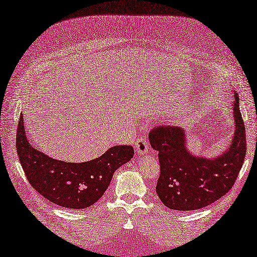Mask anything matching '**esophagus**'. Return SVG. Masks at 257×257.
Listing matches in <instances>:
<instances>
[{"label": "esophagus", "mask_w": 257, "mask_h": 257, "mask_svg": "<svg viewBox=\"0 0 257 257\" xmlns=\"http://www.w3.org/2000/svg\"><path fill=\"white\" fill-rule=\"evenodd\" d=\"M136 151L139 155H146L149 151V143H148L147 139L140 137L136 142Z\"/></svg>", "instance_id": "obj_1"}]
</instances>
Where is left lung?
<instances>
[{"label": "left lung", "mask_w": 257, "mask_h": 257, "mask_svg": "<svg viewBox=\"0 0 257 257\" xmlns=\"http://www.w3.org/2000/svg\"><path fill=\"white\" fill-rule=\"evenodd\" d=\"M233 94L235 133L228 149L215 158L191 154L185 131L179 126L151 130L149 141L158 151L160 176L156 191L160 201L172 210L192 211L213 203L231 190L246 155L245 124Z\"/></svg>", "instance_id": "obj_1"}]
</instances>
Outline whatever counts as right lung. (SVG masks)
Instances as JSON below:
<instances>
[{"instance_id":"obj_1","label":"right lung","mask_w":257,"mask_h":257,"mask_svg":"<svg viewBox=\"0 0 257 257\" xmlns=\"http://www.w3.org/2000/svg\"><path fill=\"white\" fill-rule=\"evenodd\" d=\"M17 151L30 185L45 199L63 208L84 209L100 199L117 168L131 160V146H116L87 163H65L53 159L30 146L24 117L17 133Z\"/></svg>"}]
</instances>
